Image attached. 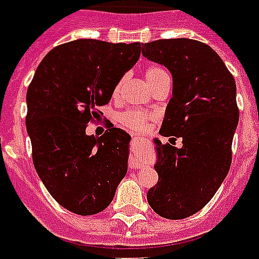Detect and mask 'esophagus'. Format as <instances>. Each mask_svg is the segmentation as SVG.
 <instances>
[{"label":"esophagus","instance_id":"1","mask_svg":"<svg viewBox=\"0 0 259 259\" xmlns=\"http://www.w3.org/2000/svg\"><path fill=\"white\" fill-rule=\"evenodd\" d=\"M138 138H136V137H134V142H138ZM141 166V162L138 159H137V158H132V160H130V167H132V168H138V167Z\"/></svg>","mask_w":259,"mask_h":259}]
</instances>
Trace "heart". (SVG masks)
Listing matches in <instances>:
<instances>
[{
    "mask_svg": "<svg viewBox=\"0 0 259 259\" xmlns=\"http://www.w3.org/2000/svg\"><path fill=\"white\" fill-rule=\"evenodd\" d=\"M166 76H168V73L162 67L151 66L145 71V77H146V81L150 88H154ZM119 88H121V82L117 84L116 89H114V95L119 92ZM153 117L154 116L151 113L142 112L140 109H127L119 114V122L126 126V127H129V129L136 130V132H142V130H145L150 119H153Z\"/></svg>",
    "mask_w": 259,
    "mask_h": 259,
    "instance_id": "b5f03b06",
    "label": "heart"
}]
</instances>
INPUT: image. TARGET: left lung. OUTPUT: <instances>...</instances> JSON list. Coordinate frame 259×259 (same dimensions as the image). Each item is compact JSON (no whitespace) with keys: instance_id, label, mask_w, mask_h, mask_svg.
<instances>
[{"instance_id":"1","label":"left lung","mask_w":259,"mask_h":259,"mask_svg":"<svg viewBox=\"0 0 259 259\" xmlns=\"http://www.w3.org/2000/svg\"><path fill=\"white\" fill-rule=\"evenodd\" d=\"M142 55L172 75V97L159 133L183 146L154 140L158 183L147 192L155 213L170 220L203 209L229 172L238 123L236 81L208 45L187 38L142 45Z\"/></svg>"}]
</instances>
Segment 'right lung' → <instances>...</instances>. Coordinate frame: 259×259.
I'll return each mask as SVG.
<instances>
[{"label":"right lung","instance_id":"1","mask_svg":"<svg viewBox=\"0 0 259 259\" xmlns=\"http://www.w3.org/2000/svg\"><path fill=\"white\" fill-rule=\"evenodd\" d=\"M140 55V42L77 39L52 49L30 82L26 129L34 167L50 195L73 213L105 209L126 175L132 137L113 126L101 137L85 129Z\"/></svg>","mask_w":259,"mask_h":259}]
</instances>
